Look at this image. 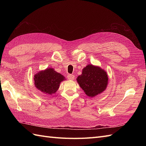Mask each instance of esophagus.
Returning <instances> with one entry per match:
<instances>
[{
    "label": "esophagus",
    "instance_id": "34e87169",
    "mask_svg": "<svg viewBox=\"0 0 146 146\" xmlns=\"http://www.w3.org/2000/svg\"><path fill=\"white\" fill-rule=\"evenodd\" d=\"M68 78L69 79V80H74V76L73 74H69L68 76Z\"/></svg>",
    "mask_w": 146,
    "mask_h": 146
}]
</instances>
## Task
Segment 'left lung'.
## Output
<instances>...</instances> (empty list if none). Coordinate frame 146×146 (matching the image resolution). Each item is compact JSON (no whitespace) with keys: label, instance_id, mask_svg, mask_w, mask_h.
Segmentation results:
<instances>
[{"label":"left lung","instance_id":"left-lung-1","mask_svg":"<svg viewBox=\"0 0 146 146\" xmlns=\"http://www.w3.org/2000/svg\"><path fill=\"white\" fill-rule=\"evenodd\" d=\"M77 80L88 96L94 97L107 88L108 78L104 70L89 64L83 69L82 75L78 76Z\"/></svg>","mask_w":146,"mask_h":146}]
</instances>
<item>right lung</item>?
Returning a JSON list of instances; mask_svg holds the SVG:
<instances>
[{
	"instance_id": "1",
	"label": "right lung",
	"mask_w": 146,
	"mask_h": 146,
	"mask_svg": "<svg viewBox=\"0 0 146 146\" xmlns=\"http://www.w3.org/2000/svg\"><path fill=\"white\" fill-rule=\"evenodd\" d=\"M64 80L61 74L52 68L42 70L35 76V85L44 93L52 94L58 90L60 83Z\"/></svg>"
}]
</instances>
